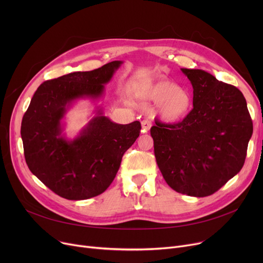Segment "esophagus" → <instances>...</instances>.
I'll list each match as a JSON object with an SVG mask.
<instances>
[{
    "instance_id": "34e87169",
    "label": "esophagus",
    "mask_w": 263,
    "mask_h": 263,
    "mask_svg": "<svg viewBox=\"0 0 263 263\" xmlns=\"http://www.w3.org/2000/svg\"><path fill=\"white\" fill-rule=\"evenodd\" d=\"M151 126H153V123H151L150 119H144L142 121V128H143V132H147L150 130Z\"/></svg>"
}]
</instances>
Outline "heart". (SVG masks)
Here are the masks:
<instances>
[{
    "instance_id": "1",
    "label": "heart",
    "mask_w": 263,
    "mask_h": 263,
    "mask_svg": "<svg viewBox=\"0 0 263 263\" xmlns=\"http://www.w3.org/2000/svg\"><path fill=\"white\" fill-rule=\"evenodd\" d=\"M131 91L139 99L158 102L160 116L167 121H180L185 118L193 104L192 95L187 89L167 80L137 82Z\"/></svg>"
}]
</instances>
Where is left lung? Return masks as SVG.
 Returning <instances> with one entry per match:
<instances>
[{"label": "left lung", "mask_w": 263, "mask_h": 263, "mask_svg": "<svg viewBox=\"0 0 263 263\" xmlns=\"http://www.w3.org/2000/svg\"><path fill=\"white\" fill-rule=\"evenodd\" d=\"M193 109L180 122L150 129L158 166L176 192L209 196L243 167L253 121L243 93L201 69L181 68Z\"/></svg>", "instance_id": "1"}]
</instances>
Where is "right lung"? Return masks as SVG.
I'll return each instance as SVG.
<instances>
[{"instance_id":"obj_1","label":"right lung","mask_w":263,"mask_h":263,"mask_svg":"<svg viewBox=\"0 0 263 263\" xmlns=\"http://www.w3.org/2000/svg\"><path fill=\"white\" fill-rule=\"evenodd\" d=\"M114 61L91 71H77L44 82L35 91L21 123L27 166L59 196L69 200L100 195L119 170L123 154L141 132V122H113L102 107L79 135L68 140L63 119L79 99L98 100L121 66Z\"/></svg>"}]
</instances>
